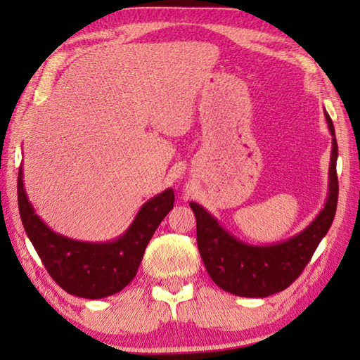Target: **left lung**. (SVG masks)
<instances>
[{
	"label": "left lung",
	"instance_id": "8db88e82",
	"mask_svg": "<svg viewBox=\"0 0 360 360\" xmlns=\"http://www.w3.org/2000/svg\"><path fill=\"white\" fill-rule=\"evenodd\" d=\"M324 115L332 135L327 198L324 208L302 231L273 245H249L225 230L202 205L188 203L197 219L198 251L206 271L225 292L238 297L264 298L289 288L300 276L330 229L338 200V144L332 119L326 109Z\"/></svg>",
	"mask_w": 360,
	"mask_h": 360
}]
</instances>
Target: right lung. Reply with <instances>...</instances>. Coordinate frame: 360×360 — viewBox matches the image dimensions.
<instances>
[{
    "label": "right lung",
    "mask_w": 360,
    "mask_h": 360,
    "mask_svg": "<svg viewBox=\"0 0 360 360\" xmlns=\"http://www.w3.org/2000/svg\"><path fill=\"white\" fill-rule=\"evenodd\" d=\"M17 193L22 224L49 275L68 294L90 300L117 294L131 283L146 246L174 203V192L168 187L139 208L129 229L117 238L92 243L57 233L36 214L25 191L22 168Z\"/></svg>",
    "instance_id": "obj_1"
}]
</instances>
